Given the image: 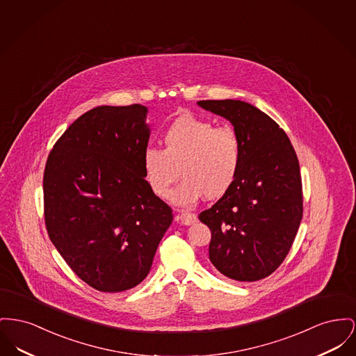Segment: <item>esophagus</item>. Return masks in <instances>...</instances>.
<instances>
[{
    "label": "esophagus",
    "mask_w": 356,
    "mask_h": 356,
    "mask_svg": "<svg viewBox=\"0 0 356 356\" xmlns=\"http://www.w3.org/2000/svg\"><path fill=\"white\" fill-rule=\"evenodd\" d=\"M177 219H179L183 225H186V226L193 225V223L197 222V216H196L195 213H191V212H181L180 215H177Z\"/></svg>",
    "instance_id": "obj_1"
}]
</instances>
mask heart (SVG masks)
Returning <instances> with one entry per match:
<instances>
[{
    "label": "heart",
    "instance_id": "obj_1",
    "mask_svg": "<svg viewBox=\"0 0 356 356\" xmlns=\"http://www.w3.org/2000/svg\"><path fill=\"white\" fill-rule=\"evenodd\" d=\"M163 141L164 149L149 147L143 156L145 180L157 196L167 197L179 170L184 180L172 193V202L183 207L192 206L203 195L222 197L235 183L242 144L234 129L181 115L168 126Z\"/></svg>",
    "mask_w": 356,
    "mask_h": 356
}]
</instances>
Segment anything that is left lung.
I'll return each instance as SVG.
<instances>
[{"label": "left lung", "instance_id": "1", "mask_svg": "<svg viewBox=\"0 0 356 356\" xmlns=\"http://www.w3.org/2000/svg\"><path fill=\"white\" fill-rule=\"evenodd\" d=\"M229 120L242 144L235 183L199 219L211 230L209 261L235 281H258L285 259L302 218L300 165L286 133L243 101H199Z\"/></svg>", "mask_w": 356, "mask_h": 356}]
</instances>
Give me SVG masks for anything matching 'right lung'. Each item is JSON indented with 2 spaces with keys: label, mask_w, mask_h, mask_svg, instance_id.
Listing matches in <instances>:
<instances>
[{
  "label": "right lung",
  "mask_w": 356,
  "mask_h": 356,
  "mask_svg": "<svg viewBox=\"0 0 356 356\" xmlns=\"http://www.w3.org/2000/svg\"><path fill=\"white\" fill-rule=\"evenodd\" d=\"M147 114L143 105L91 108L68 126L44 169L49 239L99 292H124L144 281L173 220L144 176Z\"/></svg>",
  "instance_id": "right-lung-1"
}]
</instances>
